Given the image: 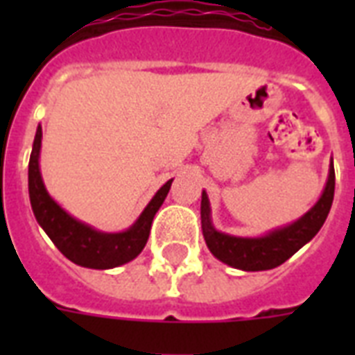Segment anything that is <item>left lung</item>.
I'll use <instances>...</instances> for the list:
<instances>
[{
	"label": "left lung",
	"instance_id": "1",
	"mask_svg": "<svg viewBox=\"0 0 355 355\" xmlns=\"http://www.w3.org/2000/svg\"><path fill=\"white\" fill-rule=\"evenodd\" d=\"M336 191V171L334 162L330 164V175L326 188L317 200V205L306 211L300 219L284 228H276L272 232L261 237H237L230 234L219 232L211 225L210 200L206 191H202L200 200V223H202V236L210 248V252L223 263L241 270H267L275 269L289 259L293 254L300 250L315 234L324 225L330 214Z\"/></svg>",
	"mask_w": 355,
	"mask_h": 355
}]
</instances>
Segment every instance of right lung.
<instances>
[{
  "label": "right lung",
  "instance_id": "add662e5",
  "mask_svg": "<svg viewBox=\"0 0 355 355\" xmlns=\"http://www.w3.org/2000/svg\"><path fill=\"white\" fill-rule=\"evenodd\" d=\"M40 147L42 127L38 125L29 160V199L36 221L55 243V247L69 261L80 267H88V269H112L136 258L149 239L155 214L166 200L173 178L156 191V195L150 199L149 205L145 206V210L141 211V216L132 227L127 228L125 232H99L96 228L88 227L69 216L68 211H64L51 199V195L47 193L40 175V164H38Z\"/></svg>",
  "mask_w": 355,
  "mask_h": 355
}]
</instances>
